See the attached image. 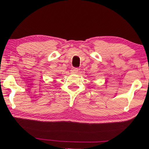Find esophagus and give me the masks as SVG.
Returning <instances> with one entry per match:
<instances>
[{
	"mask_svg": "<svg viewBox=\"0 0 149 149\" xmlns=\"http://www.w3.org/2000/svg\"><path fill=\"white\" fill-rule=\"evenodd\" d=\"M70 71H71V72L73 73V74H77V73L78 72L79 69L77 68H72V69H71Z\"/></svg>",
	"mask_w": 149,
	"mask_h": 149,
	"instance_id": "1",
	"label": "esophagus"
}]
</instances>
